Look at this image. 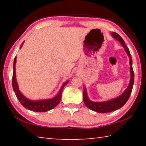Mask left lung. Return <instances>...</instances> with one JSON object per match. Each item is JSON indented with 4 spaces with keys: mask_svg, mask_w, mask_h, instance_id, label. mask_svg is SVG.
Listing matches in <instances>:
<instances>
[{
    "mask_svg": "<svg viewBox=\"0 0 146 146\" xmlns=\"http://www.w3.org/2000/svg\"><path fill=\"white\" fill-rule=\"evenodd\" d=\"M111 35L113 38H115L116 40L119 41L121 45H122L123 48H124L125 52L127 54L129 58V64H130V74H131V78L129 81V86L125 90L122 95H120L113 99L105 101V102H93L90 100L88 98L87 91L84 88L83 91V100L84 102L87 107L90 109V110L94 111L98 113H109L113 111L117 110L122 107V106L126 103L127 101L129 99V98L131 93L133 90V86L134 84V72H133V67H132V58L129 50L127 46L125 45L124 41L122 38L115 32H113Z\"/></svg>",
    "mask_w": 146,
    "mask_h": 146,
    "instance_id": "obj_1",
    "label": "left lung"
}]
</instances>
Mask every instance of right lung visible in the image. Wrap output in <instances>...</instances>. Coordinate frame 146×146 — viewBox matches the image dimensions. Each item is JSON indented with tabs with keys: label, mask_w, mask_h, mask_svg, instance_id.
Here are the masks:
<instances>
[{
	"label": "right lung",
	"mask_w": 146,
	"mask_h": 146,
	"mask_svg": "<svg viewBox=\"0 0 146 146\" xmlns=\"http://www.w3.org/2000/svg\"><path fill=\"white\" fill-rule=\"evenodd\" d=\"M24 44H21V48L23 47ZM16 60L17 57L15 56L13 62V77H12V86H13V89L15 93L17 96V98L19 100V102L23 105L24 108L28 109L29 110L33 111L36 112H46L48 111L49 110H51L55 108L57 106L59 102H60L62 93L63 89L65 87L66 85L69 82V80L66 81L63 84L62 86L60 91H59L58 93L56 95L55 97L51 98V99H46V100H30L29 99L26 98L21 93V91L19 90L18 84L17 82L16 79V73H15V64H16Z\"/></svg>",
	"instance_id": "add662e5"
}]
</instances>
